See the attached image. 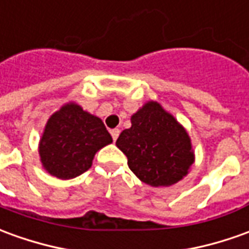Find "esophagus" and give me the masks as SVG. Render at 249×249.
I'll list each match as a JSON object with an SVG mask.
<instances>
[{"label":"esophagus","instance_id":"obj_1","mask_svg":"<svg viewBox=\"0 0 249 249\" xmlns=\"http://www.w3.org/2000/svg\"><path fill=\"white\" fill-rule=\"evenodd\" d=\"M110 135H112V137H113V142H116V140H117V137H119V135H120V129H112L110 130Z\"/></svg>","mask_w":249,"mask_h":249}]
</instances>
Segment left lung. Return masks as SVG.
Masks as SVG:
<instances>
[{
  "instance_id": "obj_1",
  "label": "left lung",
  "mask_w": 249,
  "mask_h": 249,
  "mask_svg": "<svg viewBox=\"0 0 249 249\" xmlns=\"http://www.w3.org/2000/svg\"><path fill=\"white\" fill-rule=\"evenodd\" d=\"M132 126L116 142L130 171L154 187L171 186L187 175L194 152L186 129L160 104L149 101L130 117Z\"/></svg>"
}]
</instances>
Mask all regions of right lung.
I'll return each mask as SVG.
<instances>
[{
	"mask_svg": "<svg viewBox=\"0 0 249 249\" xmlns=\"http://www.w3.org/2000/svg\"><path fill=\"white\" fill-rule=\"evenodd\" d=\"M112 142L102 120L69 102L47 121L39 144L40 160L48 174L72 179L88 171L95 152Z\"/></svg>",
	"mask_w": 249,
	"mask_h": 249,
	"instance_id": "right-lung-1",
	"label": "right lung"
}]
</instances>
